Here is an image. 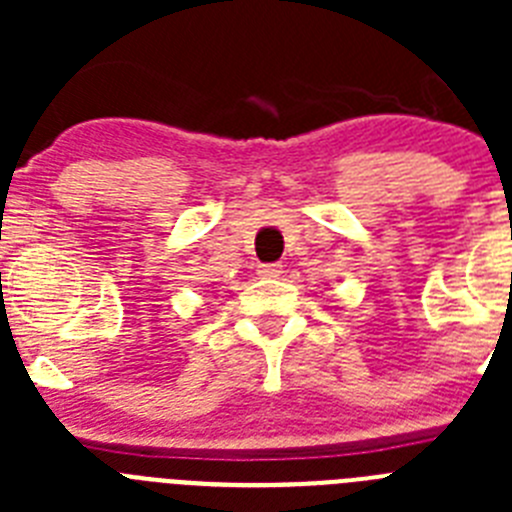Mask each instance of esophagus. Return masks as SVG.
Wrapping results in <instances>:
<instances>
[{
    "mask_svg": "<svg viewBox=\"0 0 512 512\" xmlns=\"http://www.w3.org/2000/svg\"><path fill=\"white\" fill-rule=\"evenodd\" d=\"M284 274L282 264H261L259 266V277L264 279H279Z\"/></svg>",
    "mask_w": 512,
    "mask_h": 512,
    "instance_id": "esophagus-1",
    "label": "esophagus"
}]
</instances>
